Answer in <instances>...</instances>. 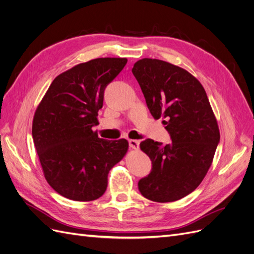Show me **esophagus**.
Here are the masks:
<instances>
[{
	"mask_svg": "<svg viewBox=\"0 0 254 254\" xmlns=\"http://www.w3.org/2000/svg\"><path fill=\"white\" fill-rule=\"evenodd\" d=\"M129 146H130V148L137 150V149H139L140 142L137 140H129Z\"/></svg>",
	"mask_w": 254,
	"mask_h": 254,
	"instance_id": "1",
	"label": "esophagus"
}]
</instances>
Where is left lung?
Masks as SVG:
<instances>
[{
  "instance_id": "8db88e82",
  "label": "left lung",
  "mask_w": 254,
  "mask_h": 254,
  "mask_svg": "<svg viewBox=\"0 0 254 254\" xmlns=\"http://www.w3.org/2000/svg\"><path fill=\"white\" fill-rule=\"evenodd\" d=\"M132 73L153 119H163L172 139L164 147L151 139L141 142L152 168L139 190L151 201L179 200L197 189L213 162L220 139L216 118L202 84L184 68L143 58Z\"/></svg>"
}]
</instances>
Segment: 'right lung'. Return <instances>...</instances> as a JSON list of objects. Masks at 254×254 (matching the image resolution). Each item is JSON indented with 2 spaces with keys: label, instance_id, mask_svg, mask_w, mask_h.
Listing matches in <instances>:
<instances>
[{
  "label": "right lung",
  "instance_id": "1",
  "mask_svg": "<svg viewBox=\"0 0 254 254\" xmlns=\"http://www.w3.org/2000/svg\"><path fill=\"white\" fill-rule=\"evenodd\" d=\"M127 64V58H96L59 74L38 105L33 139L43 175L58 194L75 201H92L108 186L111 168L124 158L125 139H99L104 91Z\"/></svg>",
  "mask_w": 254,
  "mask_h": 254
}]
</instances>
